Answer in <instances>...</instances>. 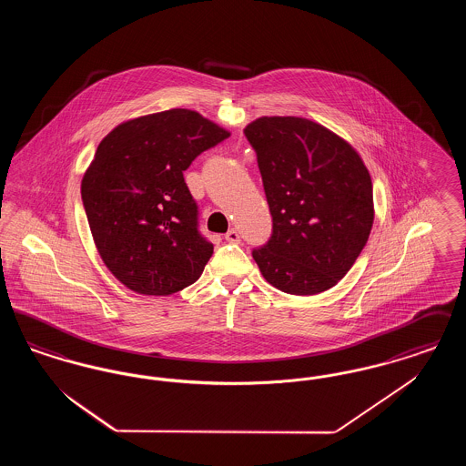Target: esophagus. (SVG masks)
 <instances>
[{
    "label": "esophagus",
    "instance_id": "esophagus-1",
    "mask_svg": "<svg viewBox=\"0 0 466 466\" xmlns=\"http://www.w3.org/2000/svg\"><path fill=\"white\" fill-rule=\"evenodd\" d=\"M225 241H227V243H239V241H241V236H239V232H238L236 228H230V230L225 234Z\"/></svg>",
    "mask_w": 466,
    "mask_h": 466
}]
</instances>
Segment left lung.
Listing matches in <instances>:
<instances>
[{
    "mask_svg": "<svg viewBox=\"0 0 466 466\" xmlns=\"http://www.w3.org/2000/svg\"><path fill=\"white\" fill-rule=\"evenodd\" d=\"M244 134L257 152L272 236L253 258L291 295L335 287L372 230V179L355 148L300 116H260Z\"/></svg>",
    "mask_w": 466,
    "mask_h": 466,
    "instance_id": "obj_1",
    "label": "left lung"
}]
</instances>
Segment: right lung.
I'll list each match as a JSON object with an SVG mask.
<instances>
[{
	"label": "right lung",
	"instance_id": "1",
	"mask_svg": "<svg viewBox=\"0 0 466 466\" xmlns=\"http://www.w3.org/2000/svg\"><path fill=\"white\" fill-rule=\"evenodd\" d=\"M230 136L198 111L175 108L116 126L82 179L96 248L111 274L143 295L196 283L213 255L183 171Z\"/></svg>",
	"mask_w": 466,
	"mask_h": 466
}]
</instances>
